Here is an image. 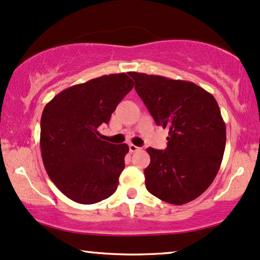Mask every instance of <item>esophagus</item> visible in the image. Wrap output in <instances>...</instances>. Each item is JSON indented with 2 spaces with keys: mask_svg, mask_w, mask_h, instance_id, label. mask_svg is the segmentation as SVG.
<instances>
[{
  "mask_svg": "<svg viewBox=\"0 0 260 260\" xmlns=\"http://www.w3.org/2000/svg\"><path fill=\"white\" fill-rule=\"evenodd\" d=\"M129 150H130V152H136V151H138L139 148L135 144H129Z\"/></svg>",
  "mask_w": 260,
  "mask_h": 260,
  "instance_id": "1",
  "label": "esophagus"
}]
</instances>
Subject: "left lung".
I'll use <instances>...</instances> for the list:
<instances>
[{
    "instance_id": "1",
    "label": "left lung",
    "mask_w": 260,
    "mask_h": 260,
    "mask_svg": "<svg viewBox=\"0 0 260 260\" xmlns=\"http://www.w3.org/2000/svg\"><path fill=\"white\" fill-rule=\"evenodd\" d=\"M129 75L157 125L169 130L167 149H146V189L170 204H186L204 192L219 171L226 143L219 105L192 82Z\"/></svg>"
}]
</instances>
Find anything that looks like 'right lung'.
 <instances>
[{"label":"right lung","instance_id":"obj_1","mask_svg":"<svg viewBox=\"0 0 260 260\" xmlns=\"http://www.w3.org/2000/svg\"><path fill=\"white\" fill-rule=\"evenodd\" d=\"M134 88L126 74H111L57 93L41 117V155L61 192L80 204H93L115 192L124 169L126 144L99 136L118 103Z\"/></svg>","mask_w":260,"mask_h":260}]
</instances>
